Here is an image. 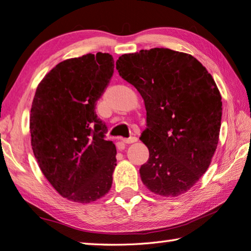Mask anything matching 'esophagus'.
Here are the masks:
<instances>
[{
  "mask_svg": "<svg viewBox=\"0 0 251 251\" xmlns=\"http://www.w3.org/2000/svg\"><path fill=\"white\" fill-rule=\"evenodd\" d=\"M137 141L136 137H129V138H123L122 142L125 143V144H132V143H135Z\"/></svg>",
  "mask_w": 251,
  "mask_h": 251,
  "instance_id": "esophagus-1",
  "label": "esophagus"
}]
</instances>
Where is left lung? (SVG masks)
I'll use <instances>...</instances> for the list:
<instances>
[{
    "label": "left lung",
    "instance_id": "left-lung-1",
    "mask_svg": "<svg viewBox=\"0 0 251 251\" xmlns=\"http://www.w3.org/2000/svg\"><path fill=\"white\" fill-rule=\"evenodd\" d=\"M119 75L144 99L150 157L142 182L161 197L188 192L208 170L220 134L222 101L212 75L189 53L166 48L118 58Z\"/></svg>",
    "mask_w": 251,
    "mask_h": 251
}]
</instances>
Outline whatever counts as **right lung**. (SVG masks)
<instances>
[{"mask_svg":"<svg viewBox=\"0 0 251 251\" xmlns=\"http://www.w3.org/2000/svg\"><path fill=\"white\" fill-rule=\"evenodd\" d=\"M114 73L109 53L58 63L38 85L30 114L31 146L43 176L61 197L90 203L109 192L116 147L95 113Z\"/></svg>","mask_w":251,"mask_h":251,"instance_id":"1","label":"right lung"}]
</instances>
